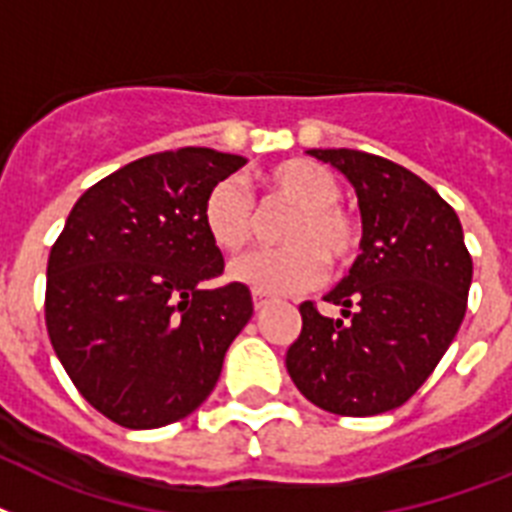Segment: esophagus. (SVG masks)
Instances as JSON below:
<instances>
[{"label":"esophagus","instance_id":"esophagus-1","mask_svg":"<svg viewBox=\"0 0 512 512\" xmlns=\"http://www.w3.org/2000/svg\"><path fill=\"white\" fill-rule=\"evenodd\" d=\"M252 302H255V310H263V307L268 305L270 299H268V294H260V292H255V294H252Z\"/></svg>","mask_w":512,"mask_h":512}]
</instances>
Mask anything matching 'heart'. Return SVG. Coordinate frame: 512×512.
Wrapping results in <instances>:
<instances>
[{
    "label": "heart",
    "mask_w": 512,
    "mask_h": 512,
    "mask_svg": "<svg viewBox=\"0 0 512 512\" xmlns=\"http://www.w3.org/2000/svg\"><path fill=\"white\" fill-rule=\"evenodd\" d=\"M263 210L289 207L278 226V249H257L231 263L228 276L260 294H289L315 284L323 265L331 273L350 268L363 249V226L339 202V178L321 162L292 157L257 178ZM202 226L223 252H239L255 236L257 210L239 181L223 178L202 202Z\"/></svg>",
    "instance_id": "obj_1"
}]
</instances>
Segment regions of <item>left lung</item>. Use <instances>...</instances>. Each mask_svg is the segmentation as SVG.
Segmentation results:
<instances>
[{"label": "left lung", "mask_w": 512, "mask_h": 512, "mask_svg": "<svg viewBox=\"0 0 512 512\" xmlns=\"http://www.w3.org/2000/svg\"><path fill=\"white\" fill-rule=\"evenodd\" d=\"M350 178L363 255L326 294L342 318L302 302L286 371L328 413L378 415L405 405L458 334L473 260L458 215L423 178L360 149H310Z\"/></svg>", "instance_id": "obj_1"}]
</instances>
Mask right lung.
<instances>
[{
	"mask_svg": "<svg viewBox=\"0 0 512 512\" xmlns=\"http://www.w3.org/2000/svg\"><path fill=\"white\" fill-rule=\"evenodd\" d=\"M244 162L207 147L128 162L83 191L52 244L49 342L83 400L118 426L194 413L252 318L247 286H202L223 273L202 202Z\"/></svg>",
	"mask_w": 512,
	"mask_h": 512,
	"instance_id": "right-lung-1",
	"label": "right lung"
}]
</instances>
